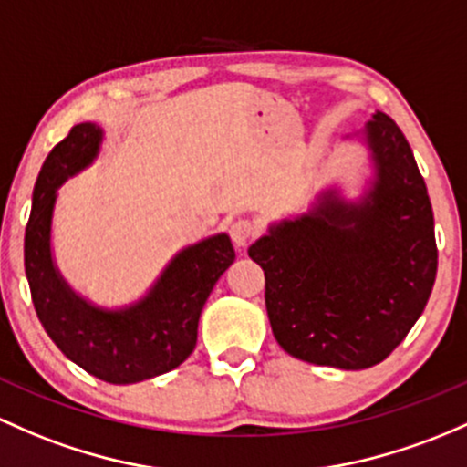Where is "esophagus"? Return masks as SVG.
<instances>
[{
	"mask_svg": "<svg viewBox=\"0 0 467 467\" xmlns=\"http://www.w3.org/2000/svg\"><path fill=\"white\" fill-rule=\"evenodd\" d=\"M254 233H257V230H254V223L248 222V219H234V222L230 223V237H233V244L237 245V248H244V245L254 237Z\"/></svg>",
	"mask_w": 467,
	"mask_h": 467,
	"instance_id": "1",
	"label": "esophagus"
}]
</instances>
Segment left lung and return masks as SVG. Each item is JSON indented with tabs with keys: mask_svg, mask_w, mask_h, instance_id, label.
<instances>
[{
	"mask_svg": "<svg viewBox=\"0 0 467 467\" xmlns=\"http://www.w3.org/2000/svg\"><path fill=\"white\" fill-rule=\"evenodd\" d=\"M372 179L358 202L324 191L248 248L276 343L315 366L381 363L417 324L437 276L434 214L412 148L386 112L361 130Z\"/></svg>",
	"mask_w": 467,
	"mask_h": 467,
	"instance_id": "left-lung-1",
	"label": "left lung"
}]
</instances>
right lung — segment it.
Segmentation results:
<instances>
[{
	"mask_svg": "<svg viewBox=\"0 0 467 467\" xmlns=\"http://www.w3.org/2000/svg\"><path fill=\"white\" fill-rule=\"evenodd\" d=\"M104 130L77 124L46 157L33 191L24 268L44 330L70 361L109 383H137L182 366L197 346L203 304L234 261L225 233L179 250L135 304L109 310L70 288L53 261L50 230L57 191L99 155Z\"/></svg>",
	"mask_w": 467,
	"mask_h": 467,
	"instance_id": "add662e5",
	"label": "right lung"
}]
</instances>
